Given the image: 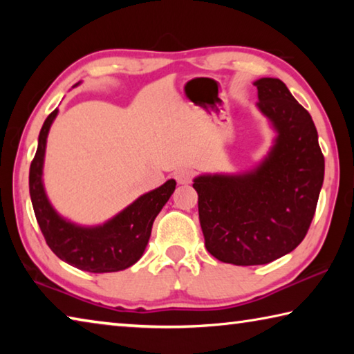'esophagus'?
I'll return each instance as SVG.
<instances>
[{
    "instance_id": "obj_1",
    "label": "esophagus",
    "mask_w": 354,
    "mask_h": 354,
    "mask_svg": "<svg viewBox=\"0 0 354 354\" xmlns=\"http://www.w3.org/2000/svg\"><path fill=\"white\" fill-rule=\"evenodd\" d=\"M173 176H175L178 184H189L192 181V178H194V170L187 169V167H183V169H178Z\"/></svg>"
}]
</instances>
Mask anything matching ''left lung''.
<instances>
[{"instance_id": "1", "label": "left lung", "mask_w": 354, "mask_h": 354, "mask_svg": "<svg viewBox=\"0 0 354 354\" xmlns=\"http://www.w3.org/2000/svg\"><path fill=\"white\" fill-rule=\"evenodd\" d=\"M257 107L278 137L254 171L198 176L200 225L209 253L234 266H262L295 250L308 234L325 176L309 112L277 77H262Z\"/></svg>"}]
</instances>
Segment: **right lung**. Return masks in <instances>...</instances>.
<instances>
[{
    "instance_id": "add662e5",
    "label": "right lung",
    "mask_w": 354,
    "mask_h": 354,
    "mask_svg": "<svg viewBox=\"0 0 354 354\" xmlns=\"http://www.w3.org/2000/svg\"><path fill=\"white\" fill-rule=\"evenodd\" d=\"M57 109L46 117L39 134V147L29 169V194L35 218L48 247L59 259L80 270L107 273L124 270L140 259L151 236L153 221L175 190V179L142 195L103 226L80 227L59 217L41 184L46 136Z\"/></svg>"
}]
</instances>
